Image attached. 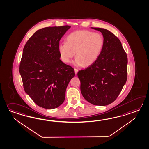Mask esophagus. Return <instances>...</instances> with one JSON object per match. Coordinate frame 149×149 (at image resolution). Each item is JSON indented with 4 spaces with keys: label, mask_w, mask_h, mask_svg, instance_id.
Here are the masks:
<instances>
[{
    "label": "esophagus",
    "mask_w": 149,
    "mask_h": 149,
    "mask_svg": "<svg viewBox=\"0 0 149 149\" xmlns=\"http://www.w3.org/2000/svg\"><path fill=\"white\" fill-rule=\"evenodd\" d=\"M74 71H75V74H77V73H78V72H79V70L75 68V69H74Z\"/></svg>",
    "instance_id": "esophagus-1"
}]
</instances>
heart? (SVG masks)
I'll list each match as a JSON object with an SVG mask.
<instances>
[{"label": "heart", "mask_w": 149, "mask_h": 149, "mask_svg": "<svg viewBox=\"0 0 149 149\" xmlns=\"http://www.w3.org/2000/svg\"><path fill=\"white\" fill-rule=\"evenodd\" d=\"M67 42L58 45L60 55L63 62L70 63L75 55L74 63L77 66H90L96 61L102 51L104 44L100 33L88 30H77L69 34Z\"/></svg>", "instance_id": "b5f03b06"}]
</instances>
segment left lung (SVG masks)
Segmentation results:
<instances>
[{
  "mask_svg": "<svg viewBox=\"0 0 149 149\" xmlns=\"http://www.w3.org/2000/svg\"><path fill=\"white\" fill-rule=\"evenodd\" d=\"M103 34L104 44L98 58L77 76L84 99L94 105L113 103L127 79L128 58L120 40L109 30L91 28Z\"/></svg>",
  "mask_w": 149,
  "mask_h": 149,
  "instance_id": "left-lung-1",
  "label": "left lung"
}]
</instances>
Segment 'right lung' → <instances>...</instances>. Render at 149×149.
<instances>
[{
	"instance_id": "add662e5",
	"label": "right lung",
	"mask_w": 149,
	"mask_h": 149,
	"mask_svg": "<svg viewBox=\"0 0 149 149\" xmlns=\"http://www.w3.org/2000/svg\"><path fill=\"white\" fill-rule=\"evenodd\" d=\"M70 26L37 30L23 48L19 72L25 92L38 106L53 109L61 105L74 70L60 59L58 45Z\"/></svg>"
}]
</instances>
